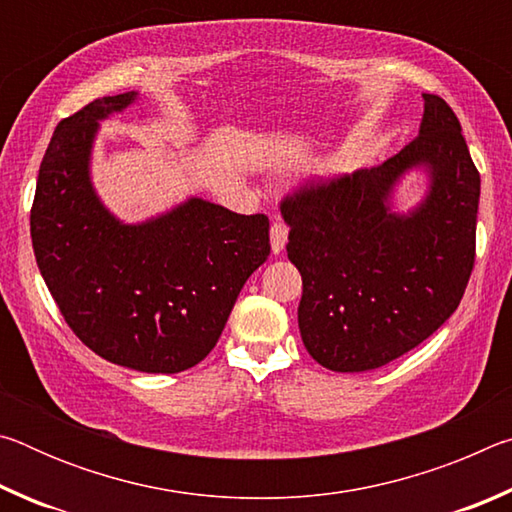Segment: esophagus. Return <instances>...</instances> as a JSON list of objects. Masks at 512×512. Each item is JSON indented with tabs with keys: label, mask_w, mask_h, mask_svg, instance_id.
I'll return each instance as SVG.
<instances>
[{
	"label": "esophagus",
	"mask_w": 512,
	"mask_h": 512,
	"mask_svg": "<svg viewBox=\"0 0 512 512\" xmlns=\"http://www.w3.org/2000/svg\"><path fill=\"white\" fill-rule=\"evenodd\" d=\"M287 239H289V228L284 223H273L271 225V250L277 255L282 253L284 246H287Z\"/></svg>",
	"instance_id": "34e87169"
}]
</instances>
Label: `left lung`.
Instances as JSON below:
<instances>
[{"mask_svg":"<svg viewBox=\"0 0 512 512\" xmlns=\"http://www.w3.org/2000/svg\"><path fill=\"white\" fill-rule=\"evenodd\" d=\"M422 101L418 137L391 160L280 207L302 275V343L327 370H375L402 357L454 314L470 280L481 178L454 110L436 94ZM413 170L425 192L402 213L394 192Z\"/></svg>","mask_w":512,"mask_h":512,"instance_id":"8db88e82","label":"left lung"}]
</instances>
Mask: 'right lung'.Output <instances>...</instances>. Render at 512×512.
<instances>
[{"label":"right lung","instance_id":"1","mask_svg":"<svg viewBox=\"0 0 512 512\" xmlns=\"http://www.w3.org/2000/svg\"><path fill=\"white\" fill-rule=\"evenodd\" d=\"M140 99L103 97L60 121L40 164L31 241L60 314L92 352L173 375L210 354L271 244L264 214L201 196L137 223L108 210L92 183L94 142L101 121Z\"/></svg>","mask_w":512,"mask_h":512}]
</instances>
